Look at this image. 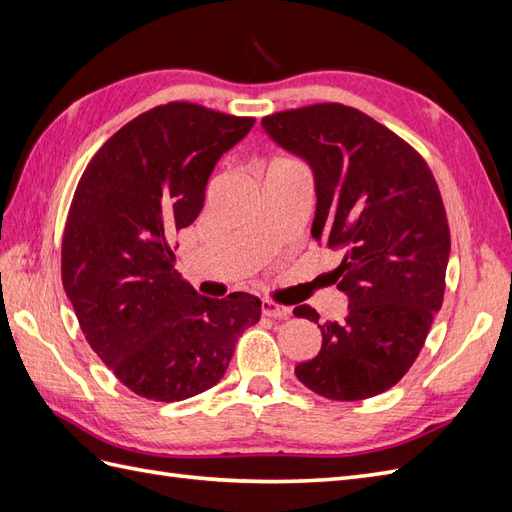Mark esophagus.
Returning a JSON list of instances; mask_svg holds the SVG:
<instances>
[{
    "instance_id": "obj_1",
    "label": "esophagus",
    "mask_w": 512,
    "mask_h": 512,
    "mask_svg": "<svg viewBox=\"0 0 512 512\" xmlns=\"http://www.w3.org/2000/svg\"><path fill=\"white\" fill-rule=\"evenodd\" d=\"M262 314L269 318H286L290 314V309L267 299V301H262Z\"/></svg>"
}]
</instances>
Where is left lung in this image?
Here are the masks:
<instances>
[{
    "instance_id": "obj_1",
    "label": "left lung",
    "mask_w": 512,
    "mask_h": 512,
    "mask_svg": "<svg viewBox=\"0 0 512 512\" xmlns=\"http://www.w3.org/2000/svg\"><path fill=\"white\" fill-rule=\"evenodd\" d=\"M277 145L314 170V239L344 252L333 273L344 320L316 322L322 348L294 367L314 393L359 401L389 391L421 352L440 312L451 232L438 183L412 145L359 108L337 102L262 117Z\"/></svg>"
}]
</instances>
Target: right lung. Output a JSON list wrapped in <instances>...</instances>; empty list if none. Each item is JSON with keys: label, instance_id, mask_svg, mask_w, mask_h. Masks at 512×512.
I'll list each match as a JSON object with an SVG mask.
<instances>
[{"label": "right lung", "instance_id": "1", "mask_svg": "<svg viewBox=\"0 0 512 512\" xmlns=\"http://www.w3.org/2000/svg\"><path fill=\"white\" fill-rule=\"evenodd\" d=\"M254 117L168 102L98 149L76 185L61 239V282L81 331L132 393L181 401L218 384L260 299H209L183 282L170 235L205 203L211 170Z\"/></svg>", "mask_w": 512, "mask_h": 512}]
</instances>
